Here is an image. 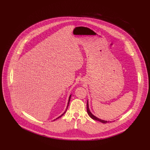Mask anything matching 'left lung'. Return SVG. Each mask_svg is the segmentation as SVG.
Wrapping results in <instances>:
<instances>
[{"label": "left lung", "mask_w": 150, "mask_h": 150, "mask_svg": "<svg viewBox=\"0 0 150 150\" xmlns=\"http://www.w3.org/2000/svg\"><path fill=\"white\" fill-rule=\"evenodd\" d=\"M87 112H88L89 116L91 118H92V119L93 120H95L100 122L103 123H109V122H111V121L110 122V121H106V120H104L100 119H99V118H98V117H97L96 116L93 115V114L91 113V111H90V109H89V102H88H88H87Z\"/></svg>", "instance_id": "obj_1"}]
</instances>
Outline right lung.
Wrapping results in <instances>:
<instances>
[{
  "mask_svg": "<svg viewBox=\"0 0 150 150\" xmlns=\"http://www.w3.org/2000/svg\"><path fill=\"white\" fill-rule=\"evenodd\" d=\"M71 96H72V94H70V96H69V100H68V103H67V107H66V110H65V111L63 112V114H61L60 116H59L58 118H57L56 119H54V120H57V119H59V118H60V117H61L63 115H64L66 112V111H67V108H68V106H69V102H70V98H71ZM53 120V121H54Z\"/></svg>",
  "mask_w": 150,
  "mask_h": 150,
  "instance_id": "right-lung-1",
  "label": "right lung"
}]
</instances>
